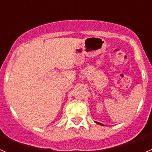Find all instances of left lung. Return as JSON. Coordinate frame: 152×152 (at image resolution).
I'll use <instances>...</instances> for the list:
<instances>
[{
    "label": "left lung",
    "instance_id": "left-lung-1",
    "mask_svg": "<svg viewBox=\"0 0 152 152\" xmlns=\"http://www.w3.org/2000/svg\"><path fill=\"white\" fill-rule=\"evenodd\" d=\"M95 123H96V124H98V125H100V126H103V124H102V123H98V122H95Z\"/></svg>",
    "mask_w": 152,
    "mask_h": 152
}]
</instances>
